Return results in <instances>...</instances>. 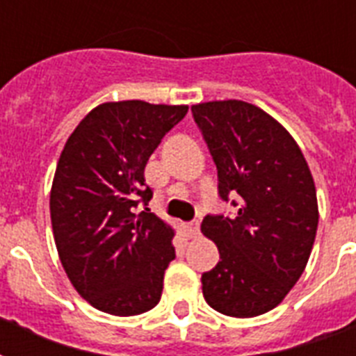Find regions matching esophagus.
<instances>
[{
  "mask_svg": "<svg viewBox=\"0 0 356 356\" xmlns=\"http://www.w3.org/2000/svg\"><path fill=\"white\" fill-rule=\"evenodd\" d=\"M184 232L188 238H197L199 236V221H192V223L184 225Z\"/></svg>",
  "mask_w": 356,
  "mask_h": 356,
  "instance_id": "34e87169",
  "label": "esophagus"
}]
</instances>
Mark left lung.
I'll list each match as a JSON object with an SVG mask.
<instances>
[{
  "mask_svg": "<svg viewBox=\"0 0 356 356\" xmlns=\"http://www.w3.org/2000/svg\"><path fill=\"white\" fill-rule=\"evenodd\" d=\"M192 115L218 168L219 197L238 208L203 219L219 250L218 265L201 276L203 296L227 316H258L307 265L318 227L313 175L287 129L252 104H197Z\"/></svg>",
  "mask_w": 356,
  "mask_h": 356,
  "instance_id": "obj_1",
  "label": "left lung"
}]
</instances>
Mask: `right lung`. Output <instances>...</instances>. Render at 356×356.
I'll use <instances>...</instances> for the list:
<instances>
[{"instance_id":"right-lung-1","label":"right lung","mask_w":356,"mask_h":356,"mask_svg":"<svg viewBox=\"0 0 356 356\" xmlns=\"http://www.w3.org/2000/svg\"><path fill=\"white\" fill-rule=\"evenodd\" d=\"M186 113L188 106L108 102L65 143L51 190L54 241L74 289L98 311L133 316L161 300L175 259L173 230L146 208L153 192L144 168Z\"/></svg>"}]
</instances>
